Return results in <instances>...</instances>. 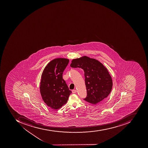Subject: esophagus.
Wrapping results in <instances>:
<instances>
[{"label":"esophagus","mask_w":148,"mask_h":148,"mask_svg":"<svg viewBox=\"0 0 148 148\" xmlns=\"http://www.w3.org/2000/svg\"><path fill=\"white\" fill-rule=\"evenodd\" d=\"M77 92V90H73L72 91V92H73V93H75L76 92Z\"/></svg>","instance_id":"esophagus-1"}]
</instances>
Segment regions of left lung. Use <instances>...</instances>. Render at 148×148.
Masks as SVG:
<instances>
[{
  "label": "left lung",
  "instance_id": "obj_1",
  "mask_svg": "<svg viewBox=\"0 0 148 148\" xmlns=\"http://www.w3.org/2000/svg\"><path fill=\"white\" fill-rule=\"evenodd\" d=\"M70 66L82 68L84 71L87 90L85 101L95 105L108 97L112 90V78L107 68L101 62L85 56L73 59Z\"/></svg>",
  "mask_w": 148,
  "mask_h": 148
}]
</instances>
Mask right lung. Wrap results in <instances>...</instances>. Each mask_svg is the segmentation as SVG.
<instances>
[{
    "label": "right lung",
    "instance_id": "right-lung-1",
    "mask_svg": "<svg viewBox=\"0 0 148 148\" xmlns=\"http://www.w3.org/2000/svg\"><path fill=\"white\" fill-rule=\"evenodd\" d=\"M69 62L68 59H54L47 64L42 73L40 93L44 102L53 110H58L66 104L71 93L62 78Z\"/></svg>",
    "mask_w": 148,
    "mask_h": 148
}]
</instances>
